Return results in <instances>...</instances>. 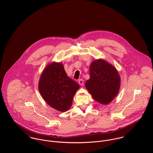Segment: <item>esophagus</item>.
Masks as SVG:
<instances>
[{
    "mask_svg": "<svg viewBox=\"0 0 153 153\" xmlns=\"http://www.w3.org/2000/svg\"><path fill=\"white\" fill-rule=\"evenodd\" d=\"M78 83H79V84L80 85L83 86V85H84V81H83V79H79V81H78Z\"/></svg>",
    "mask_w": 153,
    "mask_h": 153,
    "instance_id": "obj_1",
    "label": "esophagus"
}]
</instances>
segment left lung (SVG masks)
Wrapping results in <instances>:
<instances>
[{"label": "left lung", "mask_w": 153, "mask_h": 153, "mask_svg": "<svg viewBox=\"0 0 153 153\" xmlns=\"http://www.w3.org/2000/svg\"><path fill=\"white\" fill-rule=\"evenodd\" d=\"M90 78L85 87L97 102L107 104L119 91L120 77L117 69L102 59L93 61L89 67Z\"/></svg>", "instance_id": "1"}]
</instances>
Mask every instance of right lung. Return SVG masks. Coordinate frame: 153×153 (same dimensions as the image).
<instances>
[{"label": "right lung", "instance_id": "obj_1", "mask_svg": "<svg viewBox=\"0 0 153 153\" xmlns=\"http://www.w3.org/2000/svg\"><path fill=\"white\" fill-rule=\"evenodd\" d=\"M79 86L69 78L64 66L53 62L46 66L39 82V90L51 107L64 112L71 107L73 97Z\"/></svg>", "mask_w": 153, "mask_h": 153}]
</instances>
